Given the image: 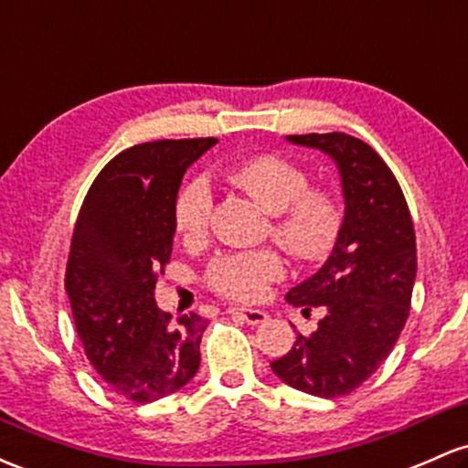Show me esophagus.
Instances as JSON below:
<instances>
[{
    "label": "esophagus",
    "instance_id": "1",
    "mask_svg": "<svg viewBox=\"0 0 468 468\" xmlns=\"http://www.w3.org/2000/svg\"><path fill=\"white\" fill-rule=\"evenodd\" d=\"M229 313L233 317H238V320L246 322V324H250V326L264 324V322L269 320V313H264L260 309H244V306H233V309H229Z\"/></svg>",
    "mask_w": 468,
    "mask_h": 468
}]
</instances>
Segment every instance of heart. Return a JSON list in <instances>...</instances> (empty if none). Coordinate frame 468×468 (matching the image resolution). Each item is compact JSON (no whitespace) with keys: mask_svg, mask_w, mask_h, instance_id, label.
<instances>
[{"mask_svg":"<svg viewBox=\"0 0 468 468\" xmlns=\"http://www.w3.org/2000/svg\"><path fill=\"white\" fill-rule=\"evenodd\" d=\"M229 179L261 208L273 213V235L297 260H320L340 235L342 213L331 193L313 188L309 173L292 159L264 153L238 164ZM213 191L207 177H193L179 188L173 207L177 233L197 239L207 233ZM284 275V258L273 249L235 250L210 260L207 282L219 295L238 302L264 297L271 282Z\"/></svg>","mask_w":468,"mask_h":468,"instance_id":"heart-1","label":"heart"}]
</instances>
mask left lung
I'll return each mask as SVG.
<instances>
[{
	"label": "left lung",
	"mask_w": 468,
	"mask_h": 468,
	"mask_svg": "<svg viewBox=\"0 0 468 468\" xmlns=\"http://www.w3.org/2000/svg\"><path fill=\"white\" fill-rule=\"evenodd\" d=\"M286 140L335 162L344 219L322 269L286 292L289 304L302 313L322 306L324 317L313 335L297 333L271 368L297 391L333 399L378 371L407 324L418 271L415 230L398 179L368 144L346 133Z\"/></svg>",
	"instance_id": "obj_1"
}]
</instances>
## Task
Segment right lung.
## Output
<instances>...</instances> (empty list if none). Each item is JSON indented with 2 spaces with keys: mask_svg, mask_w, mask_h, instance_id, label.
I'll list each match as a JSON object with an SVG mask.
<instances>
[{
  "mask_svg": "<svg viewBox=\"0 0 468 468\" xmlns=\"http://www.w3.org/2000/svg\"><path fill=\"white\" fill-rule=\"evenodd\" d=\"M215 142L126 148L101 168L77 218L64 280L77 335L100 378L137 404L179 391L199 368L208 322L197 313L171 320L153 292L171 260L179 184Z\"/></svg>",
  "mask_w": 468,
  "mask_h": 468,
  "instance_id": "obj_1",
  "label": "right lung"
}]
</instances>
